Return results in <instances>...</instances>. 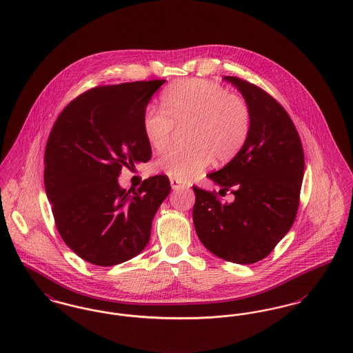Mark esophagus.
Returning <instances> with one entry per match:
<instances>
[{
    "label": "esophagus",
    "instance_id": "obj_1",
    "mask_svg": "<svg viewBox=\"0 0 353 353\" xmlns=\"http://www.w3.org/2000/svg\"><path fill=\"white\" fill-rule=\"evenodd\" d=\"M170 187L172 189H180V188L185 187V184L181 181V180H177V179H170Z\"/></svg>",
    "mask_w": 353,
    "mask_h": 353
}]
</instances>
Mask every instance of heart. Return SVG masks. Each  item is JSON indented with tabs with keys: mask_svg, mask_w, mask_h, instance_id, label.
I'll list each match as a JSON object with an SVG mask.
<instances>
[{
	"mask_svg": "<svg viewBox=\"0 0 353 353\" xmlns=\"http://www.w3.org/2000/svg\"><path fill=\"white\" fill-rule=\"evenodd\" d=\"M163 108L148 106L143 116L146 140L154 149L168 144L174 124H189L187 146H172L159 157L156 169L172 179L197 176L210 161L227 163L245 145L250 109L219 83L201 79L173 83L163 96Z\"/></svg>",
	"mask_w": 353,
	"mask_h": 353,
	"instance_id": "1",
	"label": "heart"
}]
</instances>
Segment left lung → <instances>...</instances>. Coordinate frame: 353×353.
<instances>
[{
	"label": "left lung",
	"instance_id": "1",
	"mask_svg": "<svg viewBox=\"0 0 353 353\" xmlns=\"http://www.w3.org/2000/svg\"><path fill=\"white\" fill-rule=\"evenodd\" d=\"M250 109V132L240 153L208 177L230 189L232 203L193 187V224L203 245L236 264L267 257L288 233L299 209L304 176L300 136L287 110L261 88L225 76ZM224 196V195H221Z\"/></svg>",
	"mask_w": 353,
	"mask_h": 353
}]
</instances>
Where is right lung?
I'll use <instances>...</instances> for the list:
<instances>
[{"label": "right lung", "mask_w": 353, "mask_h": 353, "mask_svg": "<svg viewBox=\"0 0 353 353\" xmlns=\"http://www.w3.org/2000/svg\"><path fill=\"white\" fill-rule=\"evenodd\" d=\"M164 83L89 89L66 105L50 130L43 160L46 196L65 244L90 264L112 267L141 253L170 192L165 174L146 179L132 193L117 179L123 168L152 157L143 116Z\"/></svg>", "instance_id": "right-lung-1"}]
</instances>
